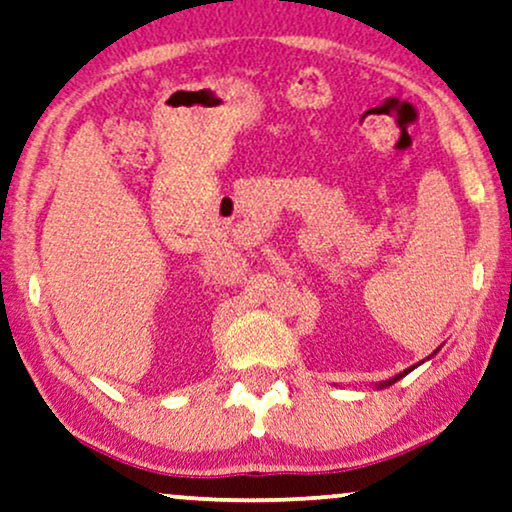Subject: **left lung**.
Returning <instances> with one entry per match:
<instances>
[{"instance_id":"left-lung-1","label":"left lung","mask_w":512,"mask_h":512,"mask_svg":"<svg viewBox=\"0 0 512 512\" xmlns=\"http://www.w3.org/2000/svg\"><path fill=\"white\" fill-rule=\"evenodd\" d=\"M437 350H440V348H437ZM437 350H435V353H437ZM435 353H433V355H435ZM428 360H430V357H428ZM411 369H414V367H411ZM411 369H407V371H402V374H397V376H393V378H388V381L378 383V386H376V388H388V386H393V383H395V381H400V378H402L404 374H409V371H411Z\"/></svg>"}]
</instances>
